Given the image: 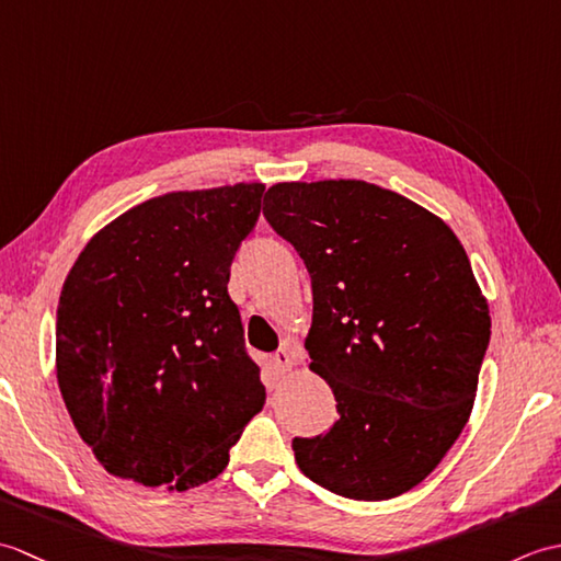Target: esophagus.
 Returning <instances> with one entry per match:
<instances>
[{"instance_id": "34e87169", "label": "esophagus", "mask_w": 561, "mask_h": 561, "mask_svg": "<svg viewBox=\"0 0 561 561\" xmlns=\"http://www.w3.org/2000/svg\"><path fill=\"white\" fill-rule=\"evenodd\" d=\"M272 362H274V366L279 368V371H291L294 364H296V359H294V354H291L289 347H282L279 352H274Z\"/></svg>"}]
</instances>
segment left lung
Returning <instances> with one entry per match:
<instances>
[{"instance_id": "8db88e82", "label": "left lung", "mask_w": 561, "mask_h": 561, "mask_svg": "<svg viewBox=\"0 0 561 561\" xmlns=\"http://www.w3.org/2000/svg\"><path fill=\"white\" fill-rule=\"evenodd\" d=\"M272 229L311 274L306 350L340 416L294 438L306 478L359 502L426 480L470 420L490 306L450 226L366 181L277 183Z\"/></svg>"}]
</instances>
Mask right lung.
Segmentation results:
<instances>
[{"label": "right lung", "mask_w": 561, "mask_h": 561, "mask_svg": "<svg viewBox=\"0 0 561 561\" xmlns=\"http://www.w3.org/2000/svg\"><path fill=\"white\" fill-rule=\"evenodd\" d=\"M262 183L181 190L83 245L57 306L55 366L81 440L121 480L209 482L265 404L229 284Z\"/></svg>", "instance_id": "add662e5"}]
</instances>
